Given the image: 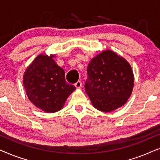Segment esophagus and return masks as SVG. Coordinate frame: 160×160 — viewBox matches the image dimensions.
Segmentation results:
<instances>
[{"label": "esophagus", "mask_w": 160, "mask_h": 160, "mask_svg": "<svg viewBox=\"0 0 160 160\" xmlns=\"http://www.w3.org/2000/svg\"><path fill=\"white\" fill-rule=\"evenodd\" d=\"M82 82H81V81H78V82L75 84V87L77 89L81 88V87H82Z\"/></svg>", "instance_id": "obj_1"}]
</instances>
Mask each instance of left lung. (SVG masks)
<instances>
[{"label":"left lung","instance_id":"left-lung-1","mask_svg":"<svg viewBox=\"0 0 160 160\" xmlns=\"http://www.w3.org/2000/svg\"><path fill=\"white\" fill-rule=\"evenodd\" d=\"M85 90L92 104L102 112L124 106L130 97L134 75L130 63L111 50H105L89 62Z\"/></svg>","mask_w":160,"mask_h":160}]
</instances>
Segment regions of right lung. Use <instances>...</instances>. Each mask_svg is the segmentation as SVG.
Here are the masks:
<instances>
[{"instance_id": "obj_1", "label": "right lung", "mask_w": 160, "mask_h": 160, "mask_svg": "<svg viewBox=\"0 0 160 160\" xmlns=\"http://www.w3.org/2000/svg\"><path fill=\"white\" fill-rule=\"evenodd\" d=\"M54 57V54H39L23 76V86L28 99L47 113L61 110L68 97L76 89L66 82L64 70L56 64Z\"/></svg>"}]
</instances>
